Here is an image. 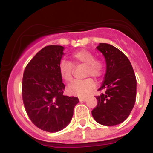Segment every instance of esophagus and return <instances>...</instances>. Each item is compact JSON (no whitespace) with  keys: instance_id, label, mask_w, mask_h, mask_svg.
Returning <instances> with one entry per match:
<instances>
[{"instance_id":"1","label":"esophagus","mask_w":153,"mask_h":153,"mask_svg":"<svg viewBox=\"0 0 153 153\" xmlns=\"http://www.w3.org/2000/svg\"><path fill=\"white\" fill-rule=\"evenodd\" d=\"M79 100L80 101H85L87 100V97H80L79 98Z\"/></svg>"}]
</instances>
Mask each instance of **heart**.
Wrapping results in <instances>:
<instances>
[{"instance_id": "b5f03b06", "label": "heart", "mask_w": 153, "mask_h": 153, "mask_svg": "<svg viewBox=\"0 0 153 153\" xmlns=\"http://www.w3.org/2000/svg\"><path fill=\"white\" fill-rule=\"evenodd\" d=\"M71 62L62 60L59 64V73L63 80L71 82L73 80V65H84V76H93L99 78L102 76L104 70V65L102 60L95 58L92 52L85 49H82L71 54ZM94 81L91 77L81 80H75L72 82L67 91L69 94L79 96H85L94 88Z\"/></svg>"}]
</instances>
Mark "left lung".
Here are the masks:
<instances>
[{"label":"left lung","instance_id":"obj_1","mask_svg":"<svg viewBox=\"0 0 153 153\" xmlns=\"http://www.w3.org/2000/svg\"><path fill=\"white\" fill-rule=\"evenodd\" d=\"M97 49L103 54L106 72L93 117L100 124L113 126L124 122L134 106L137 80L129 59L117 47L100 43Z\"/></svg>","mask_w":153,"mask_h":153}]
</instances>
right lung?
<instances>
[{"instance_id":"obj_1","label":"right lung","mask_w":153,"mask_h":153,"mask_svg":"<svg viewBox=\"0 0 153 153\" xmlns=\"http://www.w3.org/2000/svg\"><path fill=\"white\" fill-rule=\"evenodd\" d=\"M64 47L49 45L39 51L24 70L22 94L27 115L35 126L48 132L64 129L71 121L78 97L63 94L59 64Z\"/></svg>"}]
</instances>
